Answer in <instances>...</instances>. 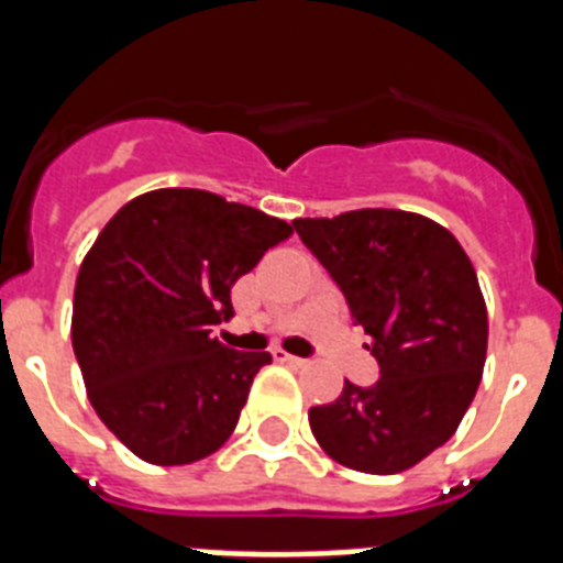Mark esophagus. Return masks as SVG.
Masks as SVG:
<instances>
[{"mask_svg": "<svg viewBox=\"0 0 563 563\" xmlns=\"http://www.w3.org/2000/svg\"><path fill=\"white\" fill-rule=\"evenodd\" d=\"M272 356H274V362H283V365H295V368L307 365V362L300 360V356H291V353L280 351V347H277V351H272Z\"/></svg>", "mask_w": 563, "mask_h": 563, "instance_id": "34e87169", "label": "esophagus"}]
</instances>
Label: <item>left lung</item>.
<instances>
[{
	"label": "left lung",
	"instance_id": "obj_1",
	"mask_svg": "<svg viewBox=\"0 0 563 563\" xmlns=\"http://www.w3.org/2000/svg\"><path fill=\"white\" fill-rule=\"evenodd\" d=\"M300 242L342 289L379 365L309 409L330 459L376 476L409 471L453 438L479 388L488 312L464 247L427 216L353 210L295 219Z\"/></svg>",
	"mask_w": 563,
	"mask_h": 563
}]
</instances>
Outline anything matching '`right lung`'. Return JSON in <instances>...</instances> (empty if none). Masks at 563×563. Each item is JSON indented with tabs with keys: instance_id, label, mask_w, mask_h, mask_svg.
Segmentation results:
<instances>
[{
	"instance_id": "right-lung-1",
	"label": "right lung",
	"mask_w": 563,
	"mask_h": 563,
	"mask_svg": "<svg viewBox=\"0 0 563 563\" xmlns=\"http://www.w3.org/2000/svg\"><path fill=\"white\" fill-rule=\"evenodd\" d=\"M291 224L203 189L128 201L84 256L73 351L104 427L143 462L175 467L216 453L236 429L265 351H230L212 327L230 286Z\"/></svg>"
}]
</instances>
